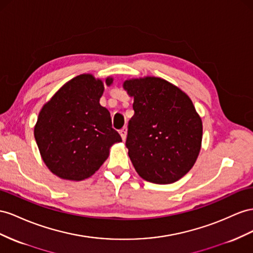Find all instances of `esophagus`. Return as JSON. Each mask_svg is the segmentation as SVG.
<instances>
[{
  "mask_svg": "<svg viewBox=\"0 0 253 253\" xmlns=\"http://www.w3.org/2000/svg\"><path fill=\"white\" fill-rule=\"evenodd\" d=\"M126 132H127L126 126L122 127V128L120 129V131H119V133H120V135H121V137H122V139H124V140H126Z\"/></svg>",
  "mask_w": 253,
  "mask_h": 253,
  "instance_id": "1",
  "label": "esophagus"
}]
</instances>
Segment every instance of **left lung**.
I'll use <instances>...</instances> for the list:
<instances>
[{
	"mask_svg": "<svg viewBox=\"0 0 253 253\" xmlns=\"http://www.w3.org/2000/svg\"><path fill=\"white\" fill-rule=\"evenodd\" d=\"M124 88L134 97L126 146L135 170L155 184L180 180L201 148L202 121L192 100L160 78L128 80Z\"/></svg>",
	"mask_w": 253,
	"mask_h": 253,
	"instance_id": "8db88e82",
	"label": "left lung"
}]
</instances>
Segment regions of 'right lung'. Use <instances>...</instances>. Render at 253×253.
<instances>
[{"instance_id":"add662e5","label":"right lung","mask_w":253,"mask_h":253,"mask_svg":"<svg viewBox=\"0 0 253 253\" xmlns=\"http://www.w3.org/2000/svg\"><path fill=\"white\" fill-rule=\"evenodd\" d=\"M113 83L112 78L105 80ZM104 84L91 74L66 83L40 111L34 135L45 165L65 180L92 175L108 158L110 148L122 141L112 126L111 114L101 106Z\"/></svg>"}]
</instances>
